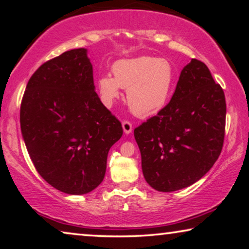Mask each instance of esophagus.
I'll return each mask as SVG.
<instances>
[{
	"label": "esophagus",
	"mask_w": 249,
	"mask_h": 249,
	"mask_svg": "<svg viewBox=\"0 0 249 249\" xmlns=\"http://www.w3.org/2000/svg\"><path fill=\"white\" fill-rule=\"evenodd\" d=\"M122 128H124V131L125 132V134H130V132L132 131V124L128 120L122 121Z\"/></svg>",
	"instance_id": "esophagus-1"
}]
</instances>
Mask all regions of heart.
Segmentation results:
<instances>
[{"label":"heart","instance_id":"heart-1","mask_svg":"<svg viewBox=\"0 0 249 249\" xmlns=\"http://www.w3.org/2000/svg\"><path fill=\"white\" fill-rule=\"evenodd\" d=\"M111 74L97 78L96 86L102 102L111 107L120 96V89L127 90V102L135 114L147 117L164 107L175 83V68L166 59L138 56L119 60L112 67Z\"/></svg>","mask_w":249,"mask_h":249}]
</instances>
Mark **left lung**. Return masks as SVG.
Here are the masks:
<instances>
[{"label": "left lung", "instance_id": "1", "mask_svg": "<svg viewBox=\"0 0 249 249\" xmlns=\"http://www.w3.org/2000/svg\"><path fill=\"white\" fill-rule=\"evenodd\" d=\"M226 113L223 89L206 64L193 59L180 73L171 101L135 128L148 185L175 192L206 175L222 151Z\"/></svg>", "mask_w": 249, "mask_h": 249}]
</instances>
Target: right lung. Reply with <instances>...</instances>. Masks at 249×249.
I'll list each match as a JSON object with an SVG mask.
<instances>
[{
  "label": "right lung",
  "mask_w": 249,
  "mask_h": 249,
  "mask_svg": "<svg viewBox=\"0 0 249 249\" xmlns=\"http://www.w3.org/2000/svg\"><path fill=\"white\" fill-rule=\"evenodd\" d=\"M20 127L37 172L69 195L87 194L103 181L108 151L124 134L95 91L85 49L67 51L34 72Z\"/></svg>",
  "instance_id": "1"
}]
</instances>
